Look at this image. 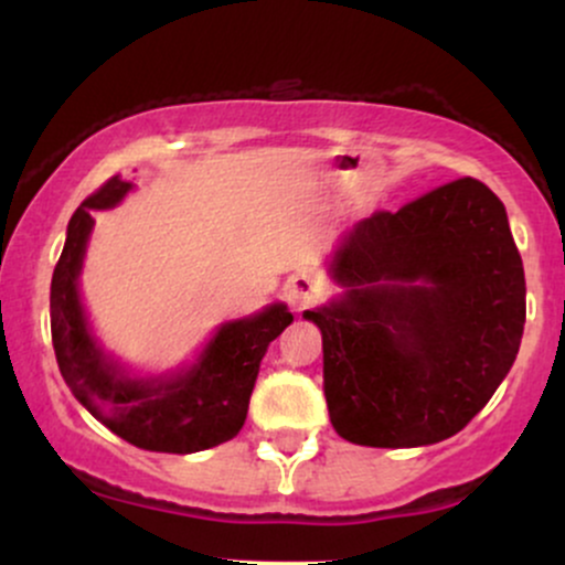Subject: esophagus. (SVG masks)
I'll return each mask as SVG.
<instances>
[{
  "mask_svg": "<svg viewBox=\"0 0 565 565\" xmlns=\"http://www.w3.org/2000/svg\"><path fill=\"white\" fill-rule=\"evenodd\" d=\"M321 281L316 276L310 274H295L287 278V284H284V297H287V302L291 305V310H302L308 308L310 302H316L321 297Z\"/></svg>",
  "mask_w": 565,
  "mask_h": 565,
  "instance_id": "34e87169",
  "label": "esophagus"
}]
</instances>
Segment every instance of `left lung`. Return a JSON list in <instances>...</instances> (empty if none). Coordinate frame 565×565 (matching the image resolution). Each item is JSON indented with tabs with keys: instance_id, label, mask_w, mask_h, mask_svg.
Returning <instances> with one entry per match:
<instances>
[{
	"instance_id": "obj_1",
	"label": "left lung",
	"mask_w": 565,
	"mask_h": 565,
	"mask_svg": "<svg viewBox=\"0 0 565 565\" xmlns=\"http://www.w3.org/2000/svg\"><path fill=\"white\" fill-rule=\"evenodd\" d=\"M329 274L345 295L302 316L321 329L329 419L350 444H438L508 377L526 276L504 204L481 180L355 223Z\"/></svg>"
}]
</instances>
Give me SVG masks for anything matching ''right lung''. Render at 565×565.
Returning <instances> with one entry per match:
<instances>
[{
  "instance_id": "add662e5",
  "label": "right lung",
  "mask_w": 565,
  "mask_h": 565,
  "mask_svg": "<svg viewBox=\"0 0 565 565\" xmlns=\"http://www.w3.org/2000/svg\"><path fill=\"white\" fill-rule=\"evenodd\" d=\"M129 191L132 183L114 174L68 220L50 287L57 366L76 401L127 444L167 454L212 449L244 427L265 350L295 316L276 302L249 319L223 323L193 366L161 377H129L97 345L79 300L84 249L95 225L89 210H111Z\"/></svg>"
}]
</instances>
